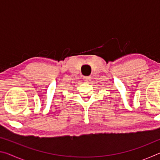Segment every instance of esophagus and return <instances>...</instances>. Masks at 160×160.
<instances>
[{
	"instance_id": "1",
	"label": "esophagus",
	"mask_w": 160,
	"mask_h": 160,
	"mask_svg": "<svg viewBox=\"0 0 160 160\" xmlns=\"http://www.w3.org/2000/svg\"><path fill=\"white\" fill-rule=\"evenodd\" d=\"M84 81H85L86 82H90L91 81V77L90 76H85L83 77Z\"/></svg>"
}]
</instances>
